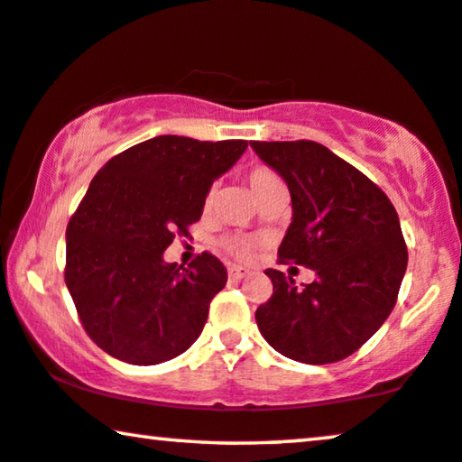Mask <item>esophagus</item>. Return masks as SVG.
Returning a JSON list of instances; mask_svg holds the SVG:
<instances>
[{"label": "esophagus", "mask_w": 462, "mask_h": 462, "mask_svg": "<svg viewBox=\"0 0 462 462\" xmlns=\"http://www.w3.org/2000/svg\"><path fill=\"white\" fill-rule=\"evenodd\" d=\"M228 275L232 280H243V278H246V275H249V270H245V267H238V265H230Z\"/></svg>", "instance_id": "esophagus-1"}]
</instances>
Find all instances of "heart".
Returning a JSON list of instances; mask_svg holds the SVG:
<instances>
[{
	"mask_svg": "<svg viewBox=\"0 0 462 462\" xmlns=\"http://www.w3.org/2000/svg\"><path fill=\"white\" fill-rule=\"evenodd\" d=\"M246 180H249V187L253 190L254 199H259L265 190H270L272 187H275V184L282 182L280 176L275 174L273 170L263 168V165H259V168H253L249 171V176H246ZM211 201H213V190H209L208 197H205V208H209ZM224 246L230 253L238 254V257H249V254L254 251V240L243 238V236H234V238L224 240Z\"/></svg>",
	"mask_w": 462,
	"mask_h": 462,
	"instance_id": "1",
	"label": "heart"
}]
</instances>
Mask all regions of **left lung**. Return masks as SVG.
Returning a JSON list of instances; mask_svg holds the SVG:
<instances>
[{"instance_id":"obj_1","label":"left lung","mask_w":462,"mask_h":462,"mask_svg":"<svg viewBox=\"0 0 462 462\" xmlns=\"http://www.w3.org/2000/svg\"><path fill=\"white\" fill-rule=\"evenodd\" d=\"M284 178L292 222L280 261L315 272L311 284L265 270L273 294L254 319L272 348L292 361L323 365L359 350L396 305L404 272L398 213L385 192L315 141H251Z\"/></svg>"}]
</instances>
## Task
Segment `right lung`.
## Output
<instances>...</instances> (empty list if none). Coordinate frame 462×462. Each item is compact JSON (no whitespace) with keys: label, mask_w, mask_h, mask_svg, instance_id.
<instances>
[{"label":"right lung","mask_w":462,"mask_h":462,"mask_svg":"<svg viewBox=\"0 0 462 462\" xmlns=\"http://www.w3.org/2000/svg\"><path fill=\"white\" fill-rule=\"evenodd\" d=\"M246 141L163 134L112 157L66 228V286L82 328L107 355L157 365L190 348L228 272L211 253L165 263L176 232L201 219L213 180Z\"/></svg>","instance_id":"obj_1"}]
</instances>
